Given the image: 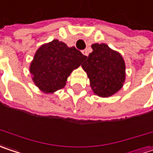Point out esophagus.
Here are the masks:
<instances>
[{
	"label": "esophagus",
	"instance_id": "obj_1",
	"mask_svg": "<svg viewBox=\"0 0 153 153\" xmlns=\"http://www.w3.org/2000/svg\"><path fill=\"white\" fill-rule=\"evenodd\" d=\"M82 54L85 55V56H88V52L87 50H83V51H82Z\"/></svg>",
	"mask_w": 153,
	"mask_h": 153
}]
</instances>
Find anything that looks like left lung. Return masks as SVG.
I'll return each mask as SVG.
<instances>
[{"instance_id": "8db88e82", "label": "left lung", "mask_w": 153, "mask_h": 153, "mask_svg": "<svg viewBox=\"0 0 153 153\" xmlns=\"http://www.w3.org/2000/svg\"><path fill=\"white\" fill-rule=\"evenodd\" d=\"M93 51L81 65L90 81L94 94L109 97L120 90L126 78L125 62L123 56L106 44H93Z\"/></svg>"}]
</instances>
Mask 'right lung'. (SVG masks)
Instances as JSON below:
<instances>
[{
    "mask_svg": "<svg viewBox=\"0 0 153 153\" xmlns=\"http://www.w3.org/2000/svg\"><path fill=\"white\" fill-rule=\"evenodd\" d=\"M86 59L75 47L54 39L36 50L30 65V73L36 86L45 94L63 88L67 78Z\"/></svg>",
    "mask_w": 153,
    "mask_h": 153,
    "instance_id": "1",
    "label": "right lung"
}]
</instances>
